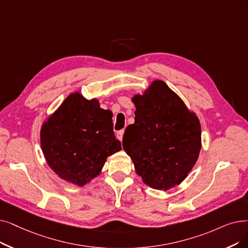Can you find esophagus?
Listing matches in <instances>:
<instances>
[{"label":"esophagus","mask_w":248,"mask_h":248,"mask_svg":"<svg viewBox=\"0 0 248 248\" xmlns=\"http://www.w3.org/2000/svg\"><path fill=\"white\" fill-rule=\"evenodd\" d=\"M124 133V130H121V131H118V132L116 133V137H117V139H118V140H120V141H122V140H123Z\"/></svg>","instance_id":"obj_1"}]
</instances>
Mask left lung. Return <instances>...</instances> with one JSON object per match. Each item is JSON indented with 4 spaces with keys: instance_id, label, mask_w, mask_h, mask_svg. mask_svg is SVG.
Masks as SVG:
<instances>
[{
    "instance_id": "8db88e82",
    "label": "left lung",
    "mask_w": 248,
    "mask_h": 248,
    "mask_svg": "<svg viewBox=\"0 0 248 248\" xmlns=\"http://www.w3.org/2000/svg\"><path fill=\"white\" fill-rule=\"evenodd\" d=\"M133 102L135 124L125 128L124 149L146 185L164 190L174 187L198 160L199 118L163 81H154Z\"/></svg>"
}]
</instances>
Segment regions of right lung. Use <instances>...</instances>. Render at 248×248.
<instances>
[{"mask_svg": "<svg viewBox=\"0 0 248 248\" xmlns=\"http://www.w3.org/2000/svg\"><path fill=\"white\" fill-rule=\"evenodd\" d=\"M112 114L96 99L71 94L41 127L42 152L62 179L83 186L101 171L106 158L122 150Z\"/></svg>", "mask_w": 248, "mask_h": 248, "instance_id": "right-lung-1", "label": "right lung"}]
</instances>
